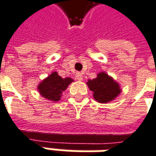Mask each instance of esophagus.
Here are the masks:
<instances>
[{
	"label": "esophagus",
	"mask_w": 156,
	"mask_h": 156,
	"mask_svg": "<svg viewBox=\"0 0 156 156\" xmlns=\"http://www.w3.org/2000/svg\"><path fill=\"white\" fill-rule=\"evenodd\" d=\"M76 78L78 79V81H82V80H83V75H82V73H77V74H76Z\"/></svg>",
	"instance_id": "esophagus-1"
}]
</instances>
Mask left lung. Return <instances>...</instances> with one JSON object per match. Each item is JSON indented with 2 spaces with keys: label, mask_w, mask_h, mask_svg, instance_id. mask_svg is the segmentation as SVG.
<instances>
[{
  "label": "left lung",
  "mask_w": 156,
  "mask_h": 156,
  "mask_svg": "<svg viewBox=\"0 0 156 156\" xmlns=\"http://www.w3.org/2000/svg\"><path fill=\"white\" fill-rule=\"evenodd\" d=\"M86 84L93 92L94 99L101 104L113 101L122 91L120 84L105 72L98 73L97 78L89 79Z\"/></svg>",
  "instance_id": "obj_1"
}]
</instances>
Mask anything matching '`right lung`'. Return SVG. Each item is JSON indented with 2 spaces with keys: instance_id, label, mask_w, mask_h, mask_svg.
Listing matches in <instances>:
<instances>
[{
  "instance_id": "add662e5",
  "label": "right lung",
  "mask_w": 156,
  "mask_h": 156,
  "mask_svg": "<svg viewBox=\"0 0 156 156\" xmlns=\"http://www.w3.org/2000/svg\"><path fill=\"white\" fill-rule=\"evenodd\" d=\"M73 81V78L69 77L63 78L57 72H53L38 84L37 89L44 98L52 102H58L61 99L63 92Z\"/></svg>"
}]
</instances>
